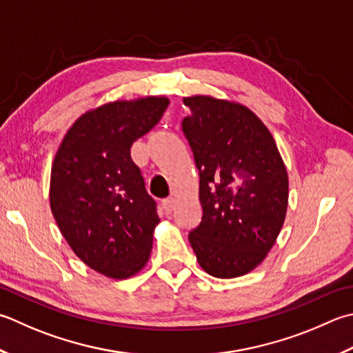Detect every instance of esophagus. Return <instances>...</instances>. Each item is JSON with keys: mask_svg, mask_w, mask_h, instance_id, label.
Instances as JSON below:
<instances>
[{"mask_svg": "<svg viewBox=\"0 0 353 353\" xmlns=\"http://www.w3.org/2000/svg\"><path fill=\"white\" fill-rule=\"evenodd\" d=\"M162 208H163V211H165V214H171L172 211H174V199H165L163 202H162Z\"/></svg>", "mask_w": 353, "mask_h": 353, "instance_id": "1", "label": "esophagus"}]
</instances>
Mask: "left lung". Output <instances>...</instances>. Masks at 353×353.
<instances>
[{"label": "left lung", "mask_w": 353, "mask_h": 353, "mask_svg": "<svg viewBox=\"0 0 353 353\" xmlns=\"http://www.w3.org/2000/svg\"><path fill=\"white\" fill-rule=\"evenodd\" d=\"M182 122L200 172L202 222L190 232L200 268L236 279L266 259L285 223L289 179L271 131L252 110L210 94L183 98Z\"/></svg>", "instance_id": "left-lung-1"}]
</instances>
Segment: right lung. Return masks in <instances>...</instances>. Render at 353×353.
Returning a JSON list of instances; mask_svg holds the SVG:
<instances>
[{"mask_svg":"<svg viewBox=\"0 0 353 353\" xmlns=\"http://www.w3.org/2000/svg\"><path fill=\"white\" fill-rule=\"evenodd\" d=\"M168 103L167 96H143L88 110L54 156L53 217L72 251L108 279L133 277L150 259L161 219L130 148L161 121Z\"/></svg>","mask_w":353,"mask_h":353,"instance_id":"add662e5","label":"right lung"}]
</instances>
